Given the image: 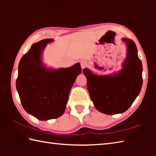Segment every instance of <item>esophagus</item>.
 I'll return each mask as SVG.
<instances>
[{"label": "esophagus", "instance_id": "obj_1", "mask_svg": "<svg viewBox=\"0 0 156 156\" xmlns=\"http://www.w3.org/2000/svg\"><path fill=\"white\" fill-rule=\"evenodd\" d=\"M80 65H81V68H82V69H83L84 68H85V67H86V66H87L86 62H84V61H82V62H81V63H80Z\"/></svg>", "mask_w": 156, "mask_h": 156}]
</instances>
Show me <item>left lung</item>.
<instances>
[{"label":"left lung","instance_id":"obj_1","mask_svg":"<svg viewBox=\"0 0 156 156\" xmlns=\"http://www.w3.org/2000/svg\"><path fill=\"white\" fill-rule=\"evenodd\" d=\"M127 46V54L119 72L107 76L94 74L84 69L89 96L94 107L107 115L126 112L133 104L142 86V65L134 42L122 38Z\"/></svg>","mask_w":156,"mask_h":156}]
</instances>
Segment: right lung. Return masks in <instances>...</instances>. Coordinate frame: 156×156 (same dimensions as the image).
<instances>
[{
  "label": "right lung",
  "instance_id": "add662e5",
  "mask_svg": "<svg viewBox=\"0 0 156 156\" xmlns=\"http://www.w3.org/2000/svg\"><path fill=\"white\" fill-rule=\"evenodd\" d=\"M53 39H44L31 45L18 65L16 89L23 107L37 119L47 120L65 112L69 94L81 73L79 62L67 68H46L41 54Z\"/></svg>",
  "mask_w": 156,
  "mask_h": 156
}]
</instances>
